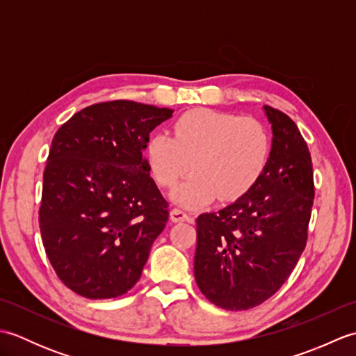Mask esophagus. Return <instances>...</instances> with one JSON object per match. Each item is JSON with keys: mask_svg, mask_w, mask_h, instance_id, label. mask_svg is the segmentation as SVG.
I'll list each match as a JSON object with an SVG mask.
<instances>
[{"mask_svg": "<svg viewBox=\"0 0 356 356\" xmlns=\"http://www.w3.org/2000/svg\"><path fill=\"white\" fill-rule=\"evenodd\" d=\"M170 218H171V222L177 223V222H186V220H190V216H188V214L185 213V211H182V209L174 208V209H171Z\"/></svg>", "mask_w": 356, "mask_h": 356, "instance_id": "esophagus-1", "label": "esophagus"}]
</instances>
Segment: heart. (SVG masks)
<instances>
[{
	"instance_id": "obj_1",
	"label": "heart",
	"mask_w": 356,
	"mask_h": 356,
	"mask_svg": "<svg viewBox=\"0 0 356 356\" xmlns=\"http://www.w3.org/2000/svg\"><path fill=\"white\" fill-rule=\"evenodd\" d=\"M270 157V136L260 120L236 113L197 108L184 113L172 136L156 133L145 145V161L154 182L172 188L186 208H200L220 197H243L261 179Z\"/></svg>"
}]
</instances>
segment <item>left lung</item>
<instances>
[{
    "label": "left lung",
    "mask_w": 356,
    "mask_h": 356,
    "mask_svg": "<svg viewBox=\"0 0 356 356\" xmlns=\"http://www.w3.org/2000/svg\"><path fill=\"white\" fill-rule=\"evenodd\" d=\"M264 113L274 138L261 179L243 197L195 220V283L226 311H246L272 297L307 241L315 195L311 153L289 116L269 105Z\"/></svg>",
    "instance_id": "left-lung-1"
}]
</instances>
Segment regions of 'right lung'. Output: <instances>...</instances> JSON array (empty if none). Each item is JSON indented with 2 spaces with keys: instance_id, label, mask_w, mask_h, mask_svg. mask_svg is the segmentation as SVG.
Instances as JSON below:
<instances>
[{
  "instance_id": "1",
  "label": "right lung",
  "mask_w": 356,
  "mask_h": 356,
  "mask_svg": "<svg viewBox=\"0 0 356 356\" xmlns=\"http://www.w3.org/2000/svg\"><path fill=\"white\" fill-rule=\"evenodd\" d=\"M171 115L133 101L99 102L53 138L40 229L56 275L78 295L116 298L139 282L170 216L142 151Z\"/></svg>"
}]
</instances>
